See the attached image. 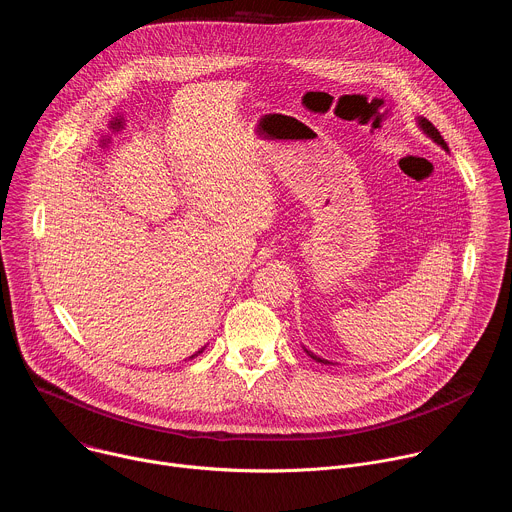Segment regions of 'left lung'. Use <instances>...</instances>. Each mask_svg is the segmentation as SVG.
Masks as SVG:
<instances>
[{"label":"left lung","mask_w":512,"mask_h":512,"mask_svg":"<svg viewBox=\"0 0 512 512\" xmlns=\"http://www.w3.org/2000/svg\"><path fill=\"white\" fill-rule=\"evenodd\" d=\"M417 123H419V127L423 129V133H425V135H429V137H431V139H433L437 145H442V148L448 152V143L444 141V137L440 135V131H437V129L433 127V123H431V121H427L425 117H419V119H417ZM306 352H308V354H310V356H312L316 362H324V364H330L328 360H324V358L316 356L314 352H310V350H306Z\"/></svg>","instance_id":"obj_1"}]
</instances>
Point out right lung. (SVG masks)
<instances>
[{
    "label": "right lung",
    "instance_id": "add662e5",
    "mask_svg": "<svg viewBox=\"0 0 512 512\" xmlns=\"http://www.w3.org/2000/svg\"><path fill=\"white\" fill-rule=\"evenodd\" d=\"M198 352H202V350H198ZM194 356H196V354H194Z\"/></svg>",
    "mask_w": 512,
    "mask_h": 512
}]
</instances>
